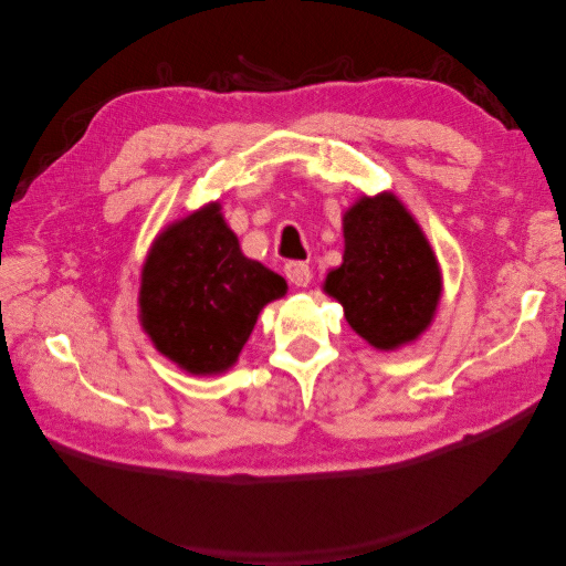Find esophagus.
Instances as JSON below:
<instances>
[{
	"mask_svg": "<svg viewBox=\"0 0 566 566\" xmlns=\"http://www.w3.org/2000/svg\"><path fill=\"white\" fill-rule=\"evenodd\" d=\"M283 273H285V277H289V283L295 285V289H308V283H311V277H313L308 265L295 263V261L293 263H285Z\"/></svg>",
	"mask_w": 566,
	"mask_h": 566,
	"instance_id": "obj_1",
	"label": "esophagus"
}]
</instances>
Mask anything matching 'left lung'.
<instances>
[{
	"instance_id": "1",
	"label": "left lung",
	"mask_w": 566,
	"mask_h": 566,
	"mask_svg": "<svg viewBox=\"0 0 566 566\" xmlns=\"http://www.w3.org/2000/svg\"><path fill=\"white\" fill-rule=\"evenodd\" d=\"M441 265L429 238L394 192L360 196L344 212V263L323 293L368 346L398 350L421 338L441 301Z\"/></svg>"
}]
</instances>
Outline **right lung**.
<instances>
[{
    "label": "right lung",
    "mask_w": 566,
    "mask_h": 566,
    "mask_svg": "<svg viewBox=\"0 0 566 566\" xmlns=\"http://www.w3.org/2000/svg\"><path fill=\"white\" fill-rule=\"evenodd\" d=\"M220 210L208 202L168 222L140 271V326L157 354L190 376L233 368L261 311L289 291L281 275L243 255Z\"/></svg>",
    "instance_id": "1"
}]
</instances>
